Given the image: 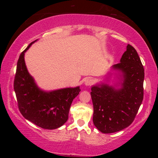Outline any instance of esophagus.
Wrapping results in <instances>:
<instances>
[{
    "label": "esophagus",
    "instance_id": "esophagus-1",
    "mask_svg": "<svg viewBox=\"0 0 158 158\" xmlns=\"http://www.w3.org/2000/svg\"><path fill=\"white\" fill-rule=\"evenodd\" d=\"M92 84H93V80L90 78L86 79L84 81V84L85 85H86V86H89V85H90Z\"/></svg>",
    "mask_w": 158,
    "mask_h": 158
}]
</instances>
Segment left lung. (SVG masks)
<instances>
[{
    "label": "left lung",
    "instance_id": "8db88e82",
    "mask_svg": "<svg viewBox=\"0 0 158 158\" xmlns=\"http://www.w3.org/2000/svg\"><path fill=\"white\" fill-rule=\"evenodd\" d=\"M144 69L137 51L127 44L120 63L91 86L93 121L101 132L114 133L132 123L143 98Z\"/></svg>",
    "mask_w": 158,
    "mask_h": 158
}]
</instances>
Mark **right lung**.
<instances>
[{
	"label": "right lung",
	"instance_id": "right-lung-1",
	"mask_svg": "<svg viewBox=\"0 0 158 158\" xmlns=\"http://www.w3.org/2000/svg\"><path fill=\"white\" fill-rule=\"evenodd\" d=\"M37 40L31 42L19 58L14 89L22 116L37 126L54 130L68 121L71 104L81 90L76 86L45 90L37 85L24 60L25 53Z\"/></svg>",
	"mask_w": 158,
	"mask_h": 158
}]
</instances>
